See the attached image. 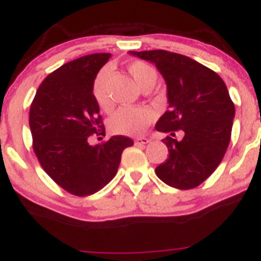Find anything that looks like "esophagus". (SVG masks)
<instances>
[{"instance_id":"esophagus-1","label":"esophagus","mask_w":261,"mask_h":261,"mask_svg":"<svg viewBox=\"0 0 261 261\" xmlns=\"http://www.w3.org/2000/svg\"><path fill=\"white\" fill-rule=\"evenodd\" d=\"M149 143H150V140L146 138H139L135 140L136 145H146V144H149Z\"/></svg>"}]
</instances>
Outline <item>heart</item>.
<instances>
[{"mask_svg":"<svg viewBox=\"0 0 261 261\" xmlns=\"http://www.w3.org/2000/svg\"><path fill=\"white\" fill-rule=\"evenodd\" d=\"M127 69L131 77L135 80L141 89L154 86L156 82V70L145 62L138 60V62L130 63ZM107 75H109L107 68L102 69L97 74L96 80L93 82V96L98 106L105 112H111L114 106L107 97L106 89H105V82L107 80ZM152 118H154V114L151 110L146 109V107H121L110 120V128L112 130V133L120 134V135L140 136L149 127Z\"/></svg>","mask_w":261,"mask_h":261,"instance_id":"1","label":"heart"}]
</instances>
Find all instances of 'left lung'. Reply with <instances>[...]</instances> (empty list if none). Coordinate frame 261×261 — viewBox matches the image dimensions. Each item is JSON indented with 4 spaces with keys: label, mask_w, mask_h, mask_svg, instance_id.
Instances as JSON below:
<instances>
[{
    "label": "left lung",
    "mask_w": 261,
    "mask_h": 261,
    "mask_svg": "<svg viewBox=\"0 0 261 261\" xmlns=\"http://www.w3.org/2000/svg\"><path fill=\"white\" fill-rule=\"evenodd\" d=\"M155 64L165 80L169 110L155 128L169 134L163 140L169 158L155 168L158 178L178 189L203 183L222 160L231 139L235 106L216 72L186 55L167 50L130 51ZM185 133L180 142L175 131Z\"/></svg>",
    "instance_id": "8db88e82"
}]
</instances>
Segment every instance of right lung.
<instances>
[{
	"label": "right lung",
	"mask_w": 261,
	"mask_h": 261,
	"mask_svg": "<svg viewBox=\"0 0 261 261\" xmlns=\"http://www.w3.org/2000/svg\"><path fill=\"white\" fill-rule=\"evenodd\" d=\"M110 58V53H98L65 63L41 82L30 106L36 158L46 174L74 196H91L109 184L122 151L134 145L121 135L97 145L88 143L91 136L105 135L93 82Z\"/></svg>",
	"instance_id": "right-lung-1"
}]
</instances>
